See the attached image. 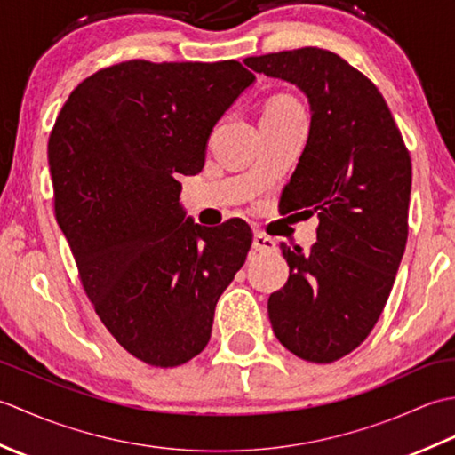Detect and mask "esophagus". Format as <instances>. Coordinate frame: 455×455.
Segmentation results:
<instances>
[{"label":"esophagus","mask_w":455,"mask_h":455,"mask_svg":"<svg viewBox=\"0 0 455 455\" xmlns=\"http://www.w3.org/2000/svg\"><path fill=\"white\" fill-rule=\"evenodd\" d=\"M252 248L258 250V252H269V250L275 248V243H274V238H269L266 235H254Z\"/></svg>","instance_id":"obj_1"}]
</instances>
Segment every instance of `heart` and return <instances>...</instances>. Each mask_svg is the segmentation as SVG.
Wrapping results in <instances>:
<instances>
[{
    "label": "heart",
    "instance_id": "obj_1",
    "mask_svg": "<svg viewBox=\"0 0 455 455\" xmlns=\"http://www.w3.org/2000/svg\"><path fill=\"white\" fill-rule=\"evenodd\" d=\"M267 109H274V111H301V109H299V105L291 98H277L267 105Z\"/></svg>",
    "mask_w": 455,
    "mask_h": 455
}]
</instances>
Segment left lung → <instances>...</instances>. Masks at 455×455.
<instances>
[{"label": "left lung", "instance_id": "left-lung-1", "mask_svg": "<svg viewBox=\"0 0 455 455\" xmlns=\"http://www.w3.org/2000/svg\"><path fill=\"white\" fill-rule=\"evenodd\" d=\"M244 62L295 84L311 105L279 212L316 215V243L308 252L282 243L289 277L267 315L289 352L331 363L370 336L389 299L409 236L411 154L375 84L338 54L305 46Z\"/></svg>", "mask_w": 455, "mask_h": 455}]
</instances>
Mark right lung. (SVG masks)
<instances>
[{
    "mask_svg": "<svg viewBox=\"0 0 455 455\" xmlns=\"http://www.w3.org/2000/svg\"><path fill=\"white\" fill-rule=\"evenodd\" d=\"M256 76L238 60H127L78 84L48 139L54 215L84 291L124 350L176 367L211 338L219 297L243 267L252 230L183 220L181 176Z\"/></svg>",
    "mask_w": 455,
    "mask_h": 455,
    "instance_id": "right-lung-1",
    "label": "right lung"
}]
</instances>
